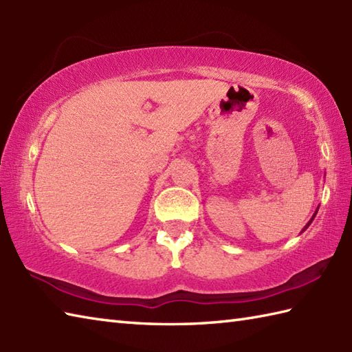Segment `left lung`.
Listing matches in <instances>:
<instances>
[{"instance_id": "left-lung-1", "label": "left lung", "mask_w": 352, "mask_h": 352, "mask_svg": "<svg viewBox=\"0 0 352 352\" xmlns=\"http://www.w3.org/2000/svg\"><path fill=\"white\" fill-rule=\"evenodd\" d=\"M316 213H318V210H316V212H315V214H313V218H311V219H310V221H309V223H307V226H305V227H304V230H305V228H307V227H309V226H310V223H311V221H313V219H315V216H316Z\"/></svg>"}]
</instances>
